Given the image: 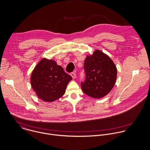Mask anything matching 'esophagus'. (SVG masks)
Returning a JSON list of instances; mask_svg holds the SVG:
<instances>
[{
	"mask_svg": "<svg viewBox=\"0 0 150 150\" xmlns=\"http://www.w3.org/2000/svg\"><path fill=\"white\" fill-rule=\"evenodd\" d=\"M70 75L72 76V78L73 79H75V78H76V74H75L74 72H71V73L70 74Z\"/></svg>",
	"mask_w": 150,
	"mask_h": 150,
	"instance_id": "1",
	"label": "esophagus"
}]
</instances>
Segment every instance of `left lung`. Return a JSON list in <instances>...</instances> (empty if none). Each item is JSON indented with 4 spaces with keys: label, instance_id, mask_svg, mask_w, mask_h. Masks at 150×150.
Here are the masks:
<instances>
[{
    "label": "left lung",
    "instance_id": "1",
    "mask_svg": "<svg viewBox=\"0 0 150 150\" xmlns=\"http://www.w3.org/2000/svg\"><path fill=\"white\" fill-rule=\"evenodd\" d=\"M86 79L81 84L82 90L94 98H103L114 88L117 68L114 61L105 53L96 50L88 54L84 61Z\"/></svg>",
    "mask_w": 150,
    "mask_h": 150
}]
</instances>
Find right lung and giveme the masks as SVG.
Here are the masks:
<instances>
[{"label": "right lung", "mask_w": 150, "mask_h": 150, "mask_svg": "<svg viewBox=\"0 0 150 150\" xmlns=\"http://www.w3.org/2000/svg\"><path fill=\"white\" fill-rule=\"evenodd\" d=\"M72 79L55 60L43 58L32 71L30 84L40 99L51 103L65 94L67 85Z\"/></svg>", "instance_id": "obj_1"}]
</instances>
